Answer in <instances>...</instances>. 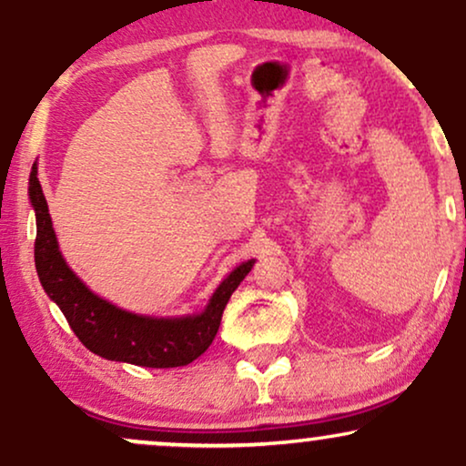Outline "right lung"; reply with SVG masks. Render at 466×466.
I'll list each match as a JSON object with an SVG mask.
<instances>
[{"label": "right lung", "mask_w": 466, "mask_h": 466, "mask_svg": "<svg viewBox=\"0 0 466 466\" xmlns=\"http://www.w3.org/2000/svg\"><path fill=\"white\" fill-rule=\"evenodd\" d=\"M36 164L30 175V200L36 214L34 261L40 285L47 291L90 352L107 360H120L140 367H181L198 359L214 341L222 311L238 285L246 279L255 259L244 261L222 280L203 313L183 318H148L114 307L75 277L57 248L54 224L43 187L36 177Z\"/></svg>", "instance_id": "add662e5"}]
</instances>
